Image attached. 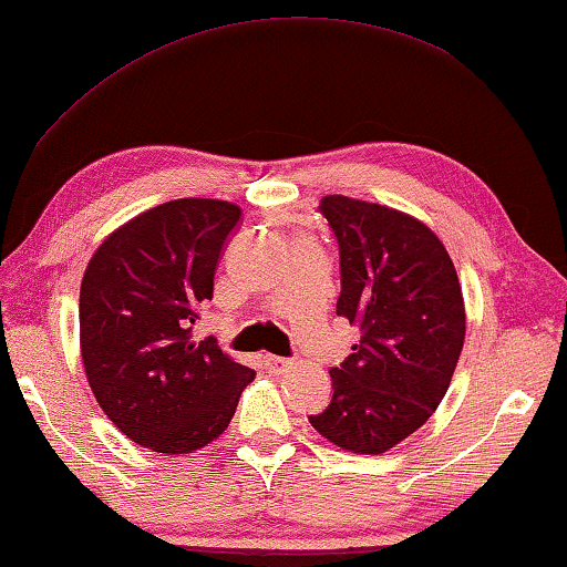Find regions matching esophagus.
<instances>
[{
	"instance_id": "34e87169",
	"label": "esophagus",
	"mask_w": 567,
	"mask_h": 567,
	"mask_svg": "<svg viewBox=\"0 0 567 567\" xmlns=\"http://www.w3.org/2000/svg\"><path fill=\"white\" fill-rule=\"evenodd\" d=\"M292 365L290 358H282V355H265V368L269 373H282L287 368Z\"/></svg>"
}]
</instances>
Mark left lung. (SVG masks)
<instances>
[{"instance_id": "8db88e82", "label": "left lung", "mask_w": 567, "mask_h": 567, "mask_svg": "<svg viewBox=\"0 0 567 567\" xmlns=\"http://www.w3.org/2000/svg\"><path fill=\"white\" fill-rule=\"evenodd\" d=\"M340 249L338 316L361 340L330 368L328 409L310 424L353 454H383L424 426L464 346L462 285L424 221L391 206L322 196Z\"/></svg>"}]
</instances>
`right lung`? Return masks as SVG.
Masks as SVG:
<instances>
[{"label":"right lung","mask_w":567,"mask_h":567,"mask_svg":"<svg viewBox=\"0 0 567 567\" xmlns=\"http://www.w3.org/2000/svg\"><path fill=\"white\" fill-rule=\"evenodd\" d=\"M241 209L174 199L125 221L90 257L80 285V353L105 416L158 454H192L235 416L255 371L192 326Z\"/></svg>","instance_id":"obj_1"}]
</instances>
